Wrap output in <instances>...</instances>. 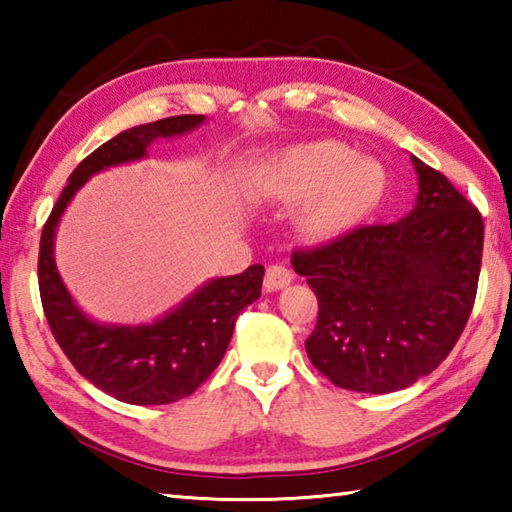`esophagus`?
Here are the masks:
<instances>
[{
	"label": "esophagus",
	"instance_id": "esophagus-1",
	"mask_svg": "<svg viewBox=\"0 0 512 512\" xmlns=\"http://www.w3.org/2000/svg\"><path fill=\"white\" fill-rule=\"evenodd\" d=\"M293 280V275L287 266H280V264H271L266 268V275H264V289L271 293V291H280L284 287H289Z\"/></svg>",
	"mask_w": 512,
	"mask_h": 512
}]
</instances>
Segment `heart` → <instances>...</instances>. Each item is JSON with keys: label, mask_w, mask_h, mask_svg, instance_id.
<instances>
[{"label": "heart", "mask_w": 512, "mask_h": 512, "mask_svg": "<svg viewBox=\"0 0 512 512\" xmlns=\"http://www.w3.org/2000/svg\"><path fill=\"white\" fill-rule=\"evenodd\" d=\"M266 192L282 203L305 200L298 232L309 241H327L375 212L386 192V171L339 140H311L287 146L268 162Z\"/></svg>", "instance_id": "heart-1"}]
</instances>
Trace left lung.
Returning a JSON list of instances; mask_svg holds the SVG:
<instances>
[{"mask_svg": "<svg viewBox=\"0 0 512 512\" xmlns=\"http://www.w3.org/2000/svg\"><path fill=\"white\" fill-rule=\"evenodd\" d=\"M411 162L418 198L404 219L291 255L318 298L307 354L345 391L384 395L415 384L447 359L472 314L481 214L443 173L415 155Z\"/></svg>", "mask_w": 512, "mask_h": 512, "instance_id": "left-lung-1", "label": "left lung"}]
</instances>
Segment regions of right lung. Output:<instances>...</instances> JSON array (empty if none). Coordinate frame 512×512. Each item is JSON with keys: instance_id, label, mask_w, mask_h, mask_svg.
<instances>
[{"instance_id": "right-lung-1", "label": "right lung", "mask_w": 512, "mask_h": 512, "mask_svg": "<svg viewBox=\"0 0 512 512\" xmlns=\"http://www.w3.org/2000/svg\"><path fill=\"white\" fill-rule=\"evenodd\" d=\"M203 121V115L158 119L101 144L72 171L42 228L38 284L51 334L85 379L126 404H171L192 395L221 363L239 311L262 296L264 266L253 264L239 275L214 277L153 323H99L79 309L58 273L56 228L69 201L94 173L142 160L155 140L185 135Z\"/></svg>"}]
</instances>
